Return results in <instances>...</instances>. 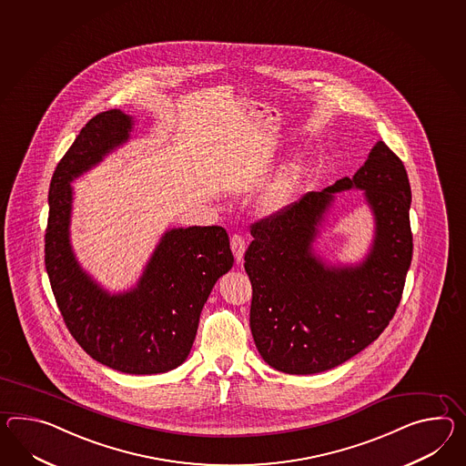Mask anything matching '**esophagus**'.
I'll list each match as a JSON object with an SVG mask.
<instances>
[{
	"label": "esophagus",
	"instance_id": "1",
	"mask_svg": "<svg viewBox=\"0 0 466 466\" xmlns=\"http://www.w3.org/2000/svg\"><path fill=\"white\" fill-rule=\"evenodd\" d=\"M230 249L234 252V258H236V262L242 261V256H244V252H246V238H242L240 234H232V238H230Z\"/></svg>",
	"mask_w": 466,
	"mask_h": 466
}]
</instances>
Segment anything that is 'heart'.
<instances>
[{"label":"heart","instance_id":"obj_1","mask_svg":"<svg viewBox=\"0 0 466 466\" xmlns=\"http://www.w3.org/2000/svg\"><path fill=\"white\" fill-rule=\"evenodd\" d=\"M307 163L301 157H295L284 165L258 197V208L262 214L281 212L293 202L296 190L305 177Z\"/></svg>","mask_w":466,"mask_h":466}]
</instances>
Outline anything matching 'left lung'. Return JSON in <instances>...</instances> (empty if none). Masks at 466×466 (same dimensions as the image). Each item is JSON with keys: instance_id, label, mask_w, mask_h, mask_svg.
Returning a JSON list of instances; mask_svg holds the SVG:
<instances>
[{"instance_id": "left-lung-1", "label": "left lung", "mask_w": 466, "mask_h": 466, "mask_svg": "<svg viewBox=\"0 0 466 466\" xmlns=\"http://www.w3.org/2000/svg\"><path fill=\"white\" fill-rule=\"evenodd\" d=\"M360 187L376 217L373 249L359 267H327L310 249L341 189ZM408 171L384 141L362 168L250 226L244 268L250 331L264 362L286 374L329 370L362 352L398 309L412 259Z\"/></svg>"}]
</instances>
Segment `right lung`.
Instances as JSON below:
<instances>
[{"label": "right lung", "mask_w": 466, "mask_h": 466, "mask_svg": "<svg viewBox=\"0 0 466 466\" xmlns=\"http://www.w3.org/2000/svg\"><path fill=\"white\" fill-rule=\"evenodd\" d=\"M133 117L119 109L94 116L58 161L48 190L46 268L70 335L94 360L125 374L168 372L192 349L207 298L234 264L226 228H171L137 288L109 295L82 271L68 226L70 182L129 139Z\"/></svg>", "instance_id": "add662e5"}]
</instances>
